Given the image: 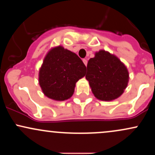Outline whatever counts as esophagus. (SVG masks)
<instances>
[{
	"label": "esophagus",
	"instance_id": "1",
	"mask_svg": "<svg viewBox=\"0 0 155 155\" xmlns=\"http://www.w3.org/2000/svg\"><path fill=\"white\" fill-rule=\"evenodd\" d=\"M83 63H84V65L87 66V58H84V59H83Z\"/></svg>",
	"mask_w": 155,
	"mask_h": 155
}]
</instances>
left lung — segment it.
<instances>
[{
  "label": "left lung",
  "instance_id": "1",
  "mask_svg": "<svg viewBox=\"0 0 155 155\" xmlns=\"http://www.w3.org/2000/svg\"><path fill=\"white\" fill-rule=\"evenodd\" d=\"M86 79L97 99L109 101L122 95L127 87L129 74L125 65L114 55L101 50L89 60Z\"/></svg>",
  "mask_w": 155,
  "mask_h": 155
}]
</instances>
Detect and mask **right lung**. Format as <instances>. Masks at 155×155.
<instances>
[{"label":"right lung","mask_w":155,"mask_h":155,"mask_svg":"<svg viewBox=\"0 0 155 155\" xmlns=\"http://www.w3.org/2000/svg\"><path fill=\"white\" fill-rule=\"evenodd\" d=\"M85 71L86 66L75 53L59 46L46 55L39 71V84L48 97L65 101L73 95L76 83Z\"/></svg>","instance_id":"obj_1"}]
</instances>
